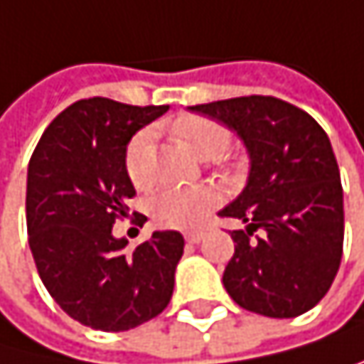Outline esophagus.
<instances>
[{"label": "esophagus", "mask_w": 364, "mask_h": 364, "mask_svg": "<svg viewBox=\"0 0 364 364\" xmlns=\"http://www.w3.org/2000/svg\"><path fill=\"white\" fill-rule=\"evenodd\" d=\"M203 237H205V232H203V230H190V232H186V240H188L190 244H200Z\"/></svg>", "instance_id": "1"}]
</instances>
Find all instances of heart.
Masks as SVG:
<instances>
[{"label":"heart","mask_w":364,"mask_h":364,"mask_svg":"<svg viewBox=\"0 0 364 364\" xmlns=\"http://www.w3.org/2000/svg\"><path fill=\"white\" fill-rule=\"evenodd\" d=\"M172 134L200 159H213L230 144L228 129L205 116H181L172 124ZM124 170L138 190H149L155 183V151L149 132H138L129 140L124 149ZM215 205L218 194L207 186L166 188L151 198V215L159 226L190 230L198 228Z\"/></svg>","instance_id":"obj_1"}]
</instances>
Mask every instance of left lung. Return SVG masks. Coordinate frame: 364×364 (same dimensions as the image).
Wrapping results in <instances>:
<instances>
[{
  "mask_svg": "<svg viewBox=\"0 0 364 364\" xmlns=\"http://www.w3.org/2000/svg\"><path fill=\"white\" fill-rule=\"evenodd\" d=\"M190 109L235 129L250 153L248 186L220 211L246 224L230 232L235 255L222 276L228 296L276 319L311 311L343 257V188L326 132L311 114L276 97Z\"/></svg>",
  "mask_w": 364,
  "mask_h": 364,
  "instance_id": "obj_1",
  "label": "left lung"
}]
</instances>
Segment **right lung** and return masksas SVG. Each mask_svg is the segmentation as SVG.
Listing matches in <instances>:
<instances>
[{
  "instance_id": "1",
  "label": "right lung",
  "mask_w": 364,
  "mask_h": 364,
  "mask_svg": "<svg viewBox=\"0 0 364 364\" xmlns=\"http://www.w3.org/2000/svg\"><path fill=\"white\" fill-rule=\"evenodd\" d=\"M164 112L168 105L82 99L53 118L30 159L25 213L38 276L66 315L95 330L136 328L172 298L183 235L157 230L136 250L112 235L136 196L124 149Z\"/></svg>"
}]
</instances>
